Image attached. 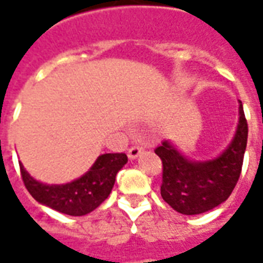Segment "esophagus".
<instances>
[{"mask_svg":"<svg viewBox=\"0 0 263 263\" xmlns=\"http://www.w3.org/2000/svg\"><path fill=\"white\" fill-rule=\"evenodd\" d=\"M142 151H143L142 146H138V145H135V146H131V148L128 149V158H129L131 160L137 159L138 156L142 154Z\"/></svg>","mask_w":263,"mask_h":263,"instance_id":"1","label":"esophagus"}]
</instances>
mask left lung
<instances>
[{
	"mask_svg": "<svg viewBox=\"0 0 263 263\" xmlns=\"http://www.w3.org/2000/svg\"><path fill=\"white\" fill-rule=\"evenodd\" d=\"M248 139V124L239 101V120L231 143L222 154L210 160H192L171 141L155 149L163 165L160 194L177 213L201 214L230 197L242 169Z\"/></svg>",
	"mask_w": 263,
	"mask_h": 263,
	"instance_id": "left-lung-1",
	"label": "left lung"
}]
</instances>
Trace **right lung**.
Here are the masks:
<instances>
[{
    "label": "right lung",
    "mask_w": 263,
    "mask_h": 263,
    "mask_svg": "<svg viewBox=\"0 0 263 263\" xmlns=\"http://www.w3.org/2000/svg\"><path fill=\"white\" fill-rule=\"evenodd\" d=\"M128 162L125 154L100 155L90 171L73 182L46 184L37 182L20 163L25 187L37 203L67 215H86L108 197L115 176Z\"/></svg>",
    "instance_id": "add662e5"
}]
</instances>
